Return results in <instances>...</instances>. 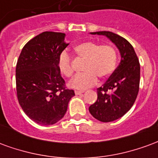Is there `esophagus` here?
I'll return each mask as SVG.
<instances>
[{
	"mask_svg": "<svg viewBox=\"0 0 158 158\" xmlns=\"http://www.w3.org/2000/svg\"><path fill=\"white\" fill-rule=\"evenodd\" d=\"M74 93H75V95H81L82 93H84V91H80V90H75V91H74Z\"/></svg>",
	"mask_w": 158,
	"mask_h": 158,
	"instance_id": "esophagus-1",
	"label": "esophagus"
}]
</instances>
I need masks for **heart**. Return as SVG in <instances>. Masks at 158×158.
Segmentation results:
<instances>
[{
  "mask_svg": "<svg viewBox=\"0 0 158 158\" xmlns=\"http://www.w3.org/2000/svg\"><path fill=\"white\" fill-rule=\"evenodd\" d=\"M76 56L85 61L83 70L70 82V86L77 89H85L95 85L97 77L106 79L115 70L117 64V51L112 45H101L95 41H85L74 47ZM57 67L60 72L68 78L72 77L73 69L72 57L69 53L62 52L58 57Z\"/></svg>",
  "mask_w": 158,
  "mask_h": 158,
  "instance_id": "b5f03b06",
  "label": "heart"
}]
</instances>
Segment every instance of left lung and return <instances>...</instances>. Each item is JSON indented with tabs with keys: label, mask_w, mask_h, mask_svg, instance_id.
I'll list each match as a JSON object with an SVG mask.
<instances>
[{
	"label": "left lung",
	"mask_w": 158,
	"mask_h": 158,
	"mask_svg": "<svg viewBox=\"0 0 158 158\" xmlns=\"http://www.w3.org/2000/svg\"><path fill=\"white\" fill-rule=\"evenodd\" d=\"M109 38L117 45L121 62L109 79L97 89V100L89 107L90 114L101 122H112L123 117L135 102L139 89L140 67L132 45L109 31L92 32Z\"/></svg>",
	"instance_id": "left-lung-1"
}]
</instances>
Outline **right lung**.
<instances>
[{
  "mask_svg": "<svg viewBox=\"0 0 158 158\" xmlns=\"http://www.w3.org/2000/svg\"><path fill=\"white\" fill-rule=\"evenodd\" d=\"M65 34L45 31L23 46L16 66V90L20 106L29 118L39 124L52 125L65 115L74 96L67 89L57 61L69 45Z\"/></svg>",
  "mask_w": 158,
  "mask_h": 158,
  "instance_id": "add662e5",
  "label": "right lung"
}]
</instances>
